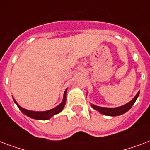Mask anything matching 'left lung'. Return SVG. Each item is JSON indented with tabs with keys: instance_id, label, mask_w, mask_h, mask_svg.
<instances>
[{
	"instance_id": "8db88e82",
	"label": "left lung",
	"mask_w": 150,
	"mask_h": 150,
	"mask_svg": "<svg viewBox=\"0 0 150 150\" xmlns=\"http://www.w3.org/2000/svg\"><path fill=\"white\" fill-rule=\"evenodd\" d=\"M139 92L140 91L138 92V93L135 95V97L131 100L130 102H128V103H126V104L123 105V106H121V107L109 108V107H99V106H96V105L92 104V103L91 107H93L94 110H96L100 112V114H104V115H107V116H119V115H121V114H125V113H126L128 110H129L131 109V107L134 105L135 102L136 101L138 97H139Z\"/></svg>"
}]
</instances>
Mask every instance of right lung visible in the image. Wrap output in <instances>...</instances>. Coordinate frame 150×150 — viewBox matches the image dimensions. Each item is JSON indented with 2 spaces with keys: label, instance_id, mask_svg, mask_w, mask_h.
I'll list each match as a JSON object with an SVG mask.
<instances>
[{
  "label": "right lung",
  "instance_id": "right-lung-1",
  "mask_svg": "<svg viewBox=\"0 0 150 150\" xmlns=\"http://www.w3.org/2000/svg\"><path fill=\"white\" fill-rule=\"evenodd\" d=\"M66 92H67V89L64 91V97L62 102L60 103V104L57 106V107H54L53 109L49 110H46V111H33V110H29L25 109V108H22V107H20L19 105L18 104V103L15 101L14 99V102L16 103V105L18 106V107L19 108V110L21 111L25 114L26 116L29 117L33 119H36V120H42V121H45V120H48L50 119L51 117H53L55 114H58L60 112L63 110L64 105H65L66 103Z\"/></svg>",
  "mask_w": 150,
  "mask_h": 150
}]
</instances>
